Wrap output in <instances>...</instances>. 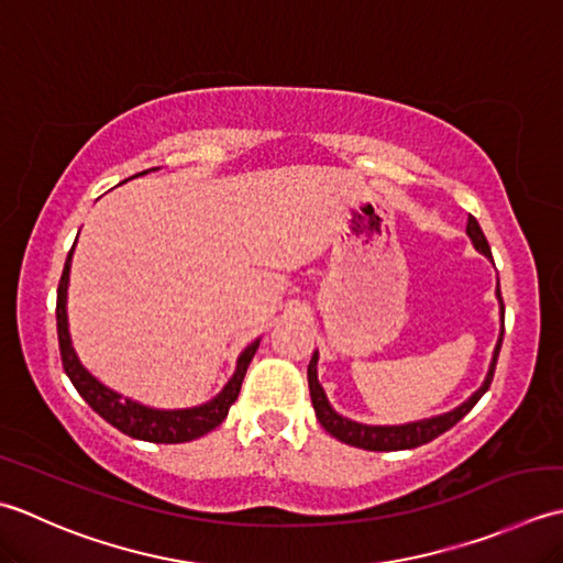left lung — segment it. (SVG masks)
Returning a JSON list of instances; mask_svg holds the SVG:
<instances>
[{
	"instance_id": "8db88e82",
	"label": "left lung",
	"mask_w": 563,
	"mask_h": 563,
	"mask_svg": "<svg viewBox=\"0 0 563 563\" xmlns=\"http://www.w3.org/2000/svg\"><path fill=\"white\" fill-rule=\"evenodd\" d=\"M466 235L472 238V245L490 260V247L488 240L481 231V225L474 216H468L466 223ZM496 298L500 303V335L496 342V350H493V360L488 366V374L484 378L476 391L468 396L462 406H456L450 412H442V416H432V418H422L416 422H404V426H364V422L350 420L345 416L335 412V408L330 406V400L323 391V386L318 382V350L313 352L311 364H308V388H311V400H313V410L320 426H323L332 438L360 446V450H369V452H398V450H412V446H420L426 442H432L434 438H440L442 432L454 428L459 420H462L468 410H472L478 398L488 391V386L493 382V372H496V362H498V352L503 345V316H506V306H503V296H500V284L496 286Z\"/></svg>"
}]
</instances>
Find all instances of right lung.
I'll return each mask as SVG.
<instances>
[{
  "mask_svg": "<svg viewBox=\"0 0 563 563\" xmlns=\"http://www.w3.org/2000/svg\"><path fill=\"white\" fill-rule=\"evenodd\" d=\"M147 172L151 169L137 172V175H147ZM73 252H75V245L70 252H67L63 277H60V284H57L55 318H57V342H60L63 369L67 376H70V382L77 388V394L82 396L91 406V410L99 412V416L104 418L109 426L121 430L123 434H129V438H133V440H143V442H155V444L191 442L221 426L228 416V410H231V406L235 404L247 366L260 347V340L250 342V345L240 352L235 372L231 378H228L223 391L216 398L206 400V404H201V406L163 410V408H151V406L137 404V400H133V398H123L121 394L113 391V388L101 384L97 376H91L82 366V362H79L77 352L73 347L70 323H67V286H70Z\"/></svg>",
  "mask_w": 563,
  "mask_h": 563,
  "instance_id": "right-lung-1",
  "label": "right lung"
}]
</instances>
